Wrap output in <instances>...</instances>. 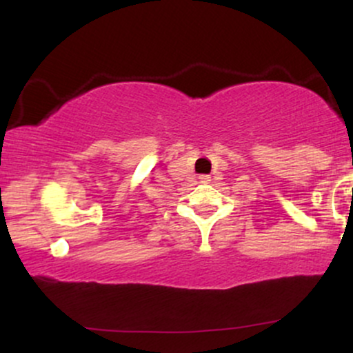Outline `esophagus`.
<instances>
[{
    "label": "esophagus",
    "mask_w": 353,
    "mask_h": 353,
    "mask_svg": "<svg viewBox=\"0 0 353 353\" xmlns=\"http://www.w3.org/2000/svg\"><path fill=\"white\" fill-rule=\"evenodd\" d=\"M199 181L202 182V184H208V182L210 181V177H209V176H201Z\"/></svg>",
    "instance_id": "1"
}]
</instances>
